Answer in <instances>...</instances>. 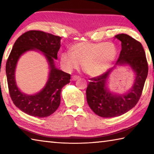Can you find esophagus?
Masks as SVG:
<instances>
[{"mask_svg": "<svg viewBox=\"0 0 154 154\" xmlns=\"http://www.w3.org/2000/svg\"><path fill=\"white\" fill-rule=\"evenodd\" d=\"M79 78V76H77V75H72V81H75V80H77Z\"/></svg>", "mask_w": 154, "mask_h": 154, "instance_id": "obj_1", "label": "esophagus"}]
</instances>
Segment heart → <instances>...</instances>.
I'll return each instance as SVG.
<instances>
[{
	"mask_svg": "<svg viewBox=\"0 0 154 154\" xmlns=\"http://www.w3.org/2000/svg\"><path fill=\"white\" fill-rule=\"evenodd\" d=\"M69 52L60 56V64L67 71L77 69L82 63L85 73L98 76L107 70L117 55V49L111 43L80 42L71 46Z\"/></svg>",
	"mask_w": 154,
	"mask_h": 154,
	"instance_id": "obj_1",
	"label": "heart"
}]
</instances>
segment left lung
Listing matches in <instances>:
<instances>
[{"instance_id": "left-lung-1", "label": "left lung", "mask_w": 154, "mask_h": 154, "mask_svg": "<svg viewBox=\"0 0 154 154\" xmlns=\"http://www.w3.org/2000/svg\"><path fill=\"white\" fill-rule=\"evenodd\" d=\"M122 42V50L116 64H128L136 72L132 89L124 94H113L105 87L112 69L90 79L86 89V98L91 109L103 118H114L128 111L139 100L148 73L145 50L139 41L126 34L115 36Z\"/></svg>"}]
</instances>
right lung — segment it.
Returning <instances> with one entry per match:
<instances>
[{"instance_id": "right-lung-1", "label": "right lung", "mask_w": 154, "mask_h": 154, "mask_svg": "<svg viewBox=\"0 0 154 154\" xmlns=\"http://www.w3.org/2000/svg\"><path fill=\"white\" fill-rule=\"evenodd\" d=\"M60 39V36L43 31H27L15 41L7 60L6 75L10 97L17 108L31 116L45 118L54 113L60 104L62 88L70 82L71 75L57 69L54 64V60L58 58ZM32 49H37L45 54L51 70L45 88L36 95H26L17 87L14 69L20 56Z\"/></svg>"}]
</instances>
